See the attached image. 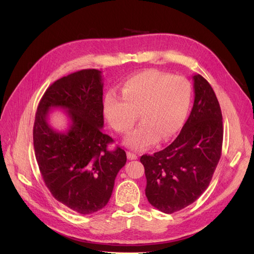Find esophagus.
<instances>
[{"label": "esophagus", "instance_id": "1", "mask_svg": "<svg viewBox=\"0 0 254 254\" xmlns=\"http://www.w3.org/2000/svg\"><path fill=\"white\" fill-rule=\"evenodd\" d=\"M127 157L129 160H136L137 159V156L132 151H127Z\"/></svg>", "mask_w": 254, "mask_h": 254}]
</instances>
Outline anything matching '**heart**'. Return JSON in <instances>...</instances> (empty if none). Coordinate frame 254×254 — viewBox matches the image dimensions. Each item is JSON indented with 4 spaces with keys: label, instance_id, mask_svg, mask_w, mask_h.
<instances>
[{
    "label": "heart",
    "instance_id": "b5f03b06",
    "mask_svg": "<svg viewBox=\"0 0 254 254\" xmlns=\"http://www.w3.org/2000/svg\"><path fill=\"white\" fill-rule=\"evenodd\" d=\"M190 102V84L182 76L145 71L123 83L122 96L115 93L106 96L104 113L120 133L129 131L140 113L143 122L125 137L124 143L132 149L143 150L159 139H172L187 119Z\"/></svg>",
    "mask_w": 254,
    "mask_h": 254
}]
</instances>
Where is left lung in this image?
Masks as SVG:
<instances>
[{
	"instance_id": "obj_1",
	"label": "left lung",
	"mask_w": 254,
	"mask_h": 254,
	"mask_svg": "<svg viewBox=\"0 0 254 254\" xmlns=\"http://www.w3.org/2000/svg\"><path fill=\"white\" fill-rule=\"evenodd\" d=\"M193 109L176 140L140 161L145 168V194L159 211L172 214L196 201L209 187L221 156L222 115L211 84L193 75Z\"/></svg>"
}]
</instances>
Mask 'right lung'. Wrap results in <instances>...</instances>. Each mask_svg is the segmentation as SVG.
Returning a JSON list of instances; mask_svg holds the SVG:
<instances>
[{
  "label": "right lung",
  "mask_w": 254,
  "mask_h": 254,
  "mask_svg": "<svg viewBox=\"0 0 254 254\" xmlns=\"http://www.w3.org/2000/svg\"><path fill=\"white\" fill-rule=\"evenodd\" d=\"M102 72L81 70L54 82L38 106L34 148L38 166L54 198L79 214H92L108 203L114 180L126 164L124 149L108 150L112 137L103 132ZM67 111L64 132L48 124L52 109Z\"/></svg>",
  "instance_id": "1"
}]
</instances>
